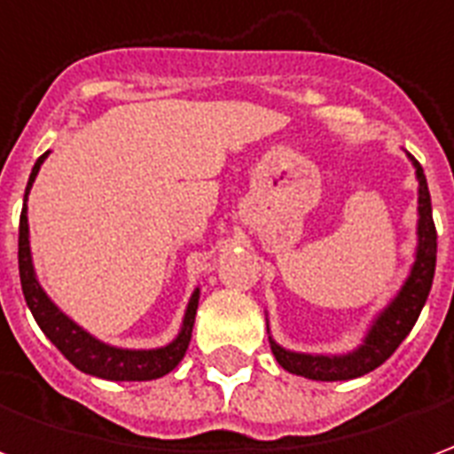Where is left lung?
<instances>
[{"label":"left lung","instance_id":"1","mask_svg":"<svg viewBox=\"0 0 454 454\" xmlns=\"http://www.w3.org/2000/svg\"><path fill=\"white\" fill-rule=\"evenodd\" d=\"M409 158L416 168V177H419V253H416V262L411 267L406 285L401 286L399 296L377 316L364 342L350 355H338V357L301 355V352L285 350L275 340H270L272 355L286 372L316 381H342L362 377L367 372L377 370L381 362L389 360L401 340L411 333L413 324L419 321L420 309L428 299L433 275H435L438 233H435V223H433L430 192L423 168L413 155Z\"/></svg>","mask_w":454,"mask_h":454}]
</instances>
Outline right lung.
Returning a JSON list of instances; mask_svg holds the SVG:
<instances>
[{
    "mask_svg": "<svg viewBox=\"0 0 454 454\" xmlns=\"http://www.w3.org/2000/svg\"><path fill=\"white\" fill-rule=\"evenodd\" d=\"M45 158H48V153H43L41 158L35 160L34 169H31V177H28V184H26L24 208H21V218H19V275H21V289H24L26 304L31 309L35 324L41 325V331L48 335V340L53 342L55 348L84 374H94V377L112 381L158 380L162 374L175 370L179 360L184 357V352H187L189 340H192V328H194V316H197L199 289L189 299L187 314H184V324H182L179 335L169 345L158 348V350H121V348H112V345L92 338L77 324H73L45 296V292L38 285L34 262H31V247H28L26 199H28V192L34 187V179Z\"/></svg>",
    "mask_w": 454,
    "mask_h": 454,
    "instance_id": "right-lung-1",
    "label": "right lung"
}]
</instances>
